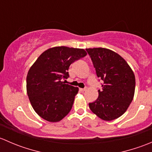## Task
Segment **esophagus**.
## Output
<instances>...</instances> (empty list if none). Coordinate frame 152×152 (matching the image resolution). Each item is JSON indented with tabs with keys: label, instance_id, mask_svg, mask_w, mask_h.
Wrapping results in <instances>:
<instances>
[{
	"label": "esophagus",
	"instance_id": "obj_1",
	"mask_svg": "<svg viewBox=\"0 0 152 152\" xmlns=\"http://www.w3.org/2000/svg\"><path fill=\"white\" fill-rule=\"evenodd\" d=\"M87 90V87H85V88H80V90L82 92H85Z\"/></svg>",
	"mask_w": 152,
	"mask_h": 152
}]
</instances>
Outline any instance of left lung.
Returning <instances> with one entry per match:
<instances>
[{"label":"left lung","instance_id":"obj_1","mask_svg":"<svg viewBox=\"0 0 152 152\" xmlns=\"http://www.w3.org/2000/svg\"><path fill=\"white\" fill-rule=\"evenodd\" d=\"M96 74L104 82L99 97L89 107L104 121L115 120L126 111L132 102L135 77L132 70L118 53L104 48H86Z\"/></svg>","mask_w":152,"mask_h":152}]
</instances>
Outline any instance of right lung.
I'll return each instance as SVG.
<instances>
[{"label":"right lung","instance_id":"1","mask_svg":"<svg viewBox=\"0 0 152 152\" xmlns=\"http://www.w3.org/2000/svg\"><path fill=\"white\" fill-rule=\"evenodd\" d=\"M87 55L82 48L66 46L45 50L29 69L26 90L34 111L49 122H58L73 107L79 88L67 85L62 79L69 77V67Z\"/></svg>","mask_w":152,"mask_h":152}]
</instances>
